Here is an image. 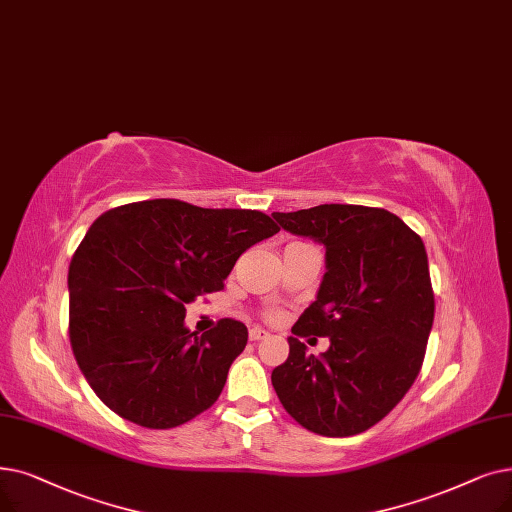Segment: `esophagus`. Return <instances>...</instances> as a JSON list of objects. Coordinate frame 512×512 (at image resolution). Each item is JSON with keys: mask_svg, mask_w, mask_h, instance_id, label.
<instances>
[{"mask_svg": "<svg viewBox=\"0 0 512 512\" xmlns=\"http://www.w3.org/2000/svg\"><path fill=\"white\" fill-rule=\"evenodd\" d=\"M249 339H251V341L268 339V332H265V330H263V328H259V326H255V328H251V330H249Z\"/></svg>", "mask_w": 512, "mask_h": 512, "instance_id": "esophagus-1", "label": "esophagus"}]
</instances>
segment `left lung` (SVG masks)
I'll return each instance as SVG.
<instances>
[{"mask_svg":"<svg viewBox=\"0 0 512 512\" xmlns=\"http://www.w3.org/2000/svg\"><path fill=\"white\" fill-rule=\"evenodd\" d=\"M280 228L324 244L316 301L293 326L288 358L272 385L301 427L349 437L383 420L420 372L435 299L420 236L397 215L362 205L272 213ZM328 336L309 356L299 336Z\"/></svg>","mask_w":512,"mask_h":512,"instance_id":"8db88e82","label":"left lung"}]
</instances>
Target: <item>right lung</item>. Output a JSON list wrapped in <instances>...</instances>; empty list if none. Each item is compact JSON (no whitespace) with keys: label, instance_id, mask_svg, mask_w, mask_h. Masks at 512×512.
<instances>
[{"label":"right lung","instance_id":"obj_1","mask_svg":"<svg viewBox=\"0 0 512 512\" xmlns=\"http://www.w3.org/2000/svg\"><path fill=\"white\" fill-rule=\"evenodd\" d=\"M280 228L249 209L173 198L100 215L69 268V337L83 376L121 418L171 429L211 408L249 330L192 332L186 305L224 288L238 257Z\"/></svg>","mask_w":512,"mask_h":512}]
</instances>
